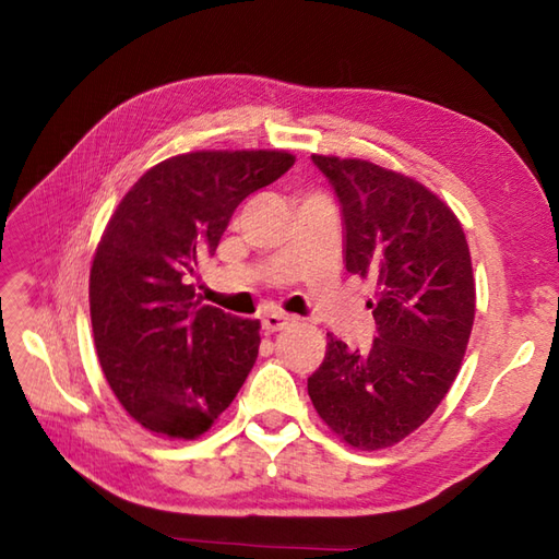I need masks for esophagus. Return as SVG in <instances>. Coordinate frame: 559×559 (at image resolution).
Instances as JSON below:
<instances>
[{"instance_id":"34e87169","label":"esophagus","mask_w":559,"mask_h":559,"mask_svg":"<svg viewBox=\"0 0 559 559\" xmlns=\"http://www.w3.org/2000/svg\"><path fill=\"white\" fill-rule=\"evenodd\" d=\"M290 322H293V317L273 312V314H266L264 319H261V326H264V331H269V334H273V331H283V329H286Z\"/></svg>"}]
</instances>
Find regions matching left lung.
<instances>
[{
	"label": "left lung",
	"mask_w": 559,
	"mask_h": 559,
	"mask_svg": "<svg viewBox=\"0 0 559 559\" xmlns=\"http://www.w3.org/2000/svg\"><path fill=\"white\" fill-rule=\"evenodd\" d=\"M338 199L343 261L377 293V336L350 350L329 334L307 379L322 420L355 449L401 442L430 418L454 382L476 317L466 235L420 182L358 158L312 156Z\"/></svg>",
	"instance_id": "8db88e82"
}]
</instances>
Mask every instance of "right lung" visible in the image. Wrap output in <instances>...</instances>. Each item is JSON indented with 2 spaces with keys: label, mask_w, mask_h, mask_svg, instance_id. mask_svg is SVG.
I'll use <instances>...</instances> for the list:
<instances>
[{
  "label": "right lung",
  "mask_w": 559,
  "mask_h": 559,
  "mask_svg": "<svg viewBox=\"0 0 559 559\" xmlns=\"http://www.w3.org/2000/svg\"><path fill=\"white\" fill-rule=\"evenodd\" d=\"M283 151H197L139 177L91 266V324L115 396L146 430L194 439L230 406L259 355V322L201 305L189 278L233 211L276 182Z\"/></svg>",
  "instance_id": "right-lung-1"
}]
</instances>
